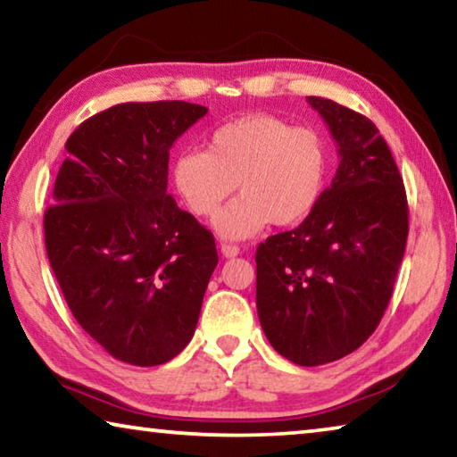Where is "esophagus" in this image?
<instances>
[{"label": "esophagus", "mask_w": 457, "mask_h": 457, "mask_svg": "<svg viewBox=\"0 0 457 457\" xmlns=\"http://www.w3.org/2000/svg\"><path fill=\"white\" fill-rule=\"evenodd\" d=\"M221 253L226 258H236L239 256V247L236 244H221Z\"/></svg>", "instance_id": "1"}]
</instances>
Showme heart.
Returning a JSON list of instances; mask_svg holds the SVG:
<instances>
[{"mask_svg": "<svg viewBox=\"0 0 457 457\" xmlns=\"http://www.w3.org/2000/svg\"><path fill=\"white\" fill-rule=\"evenodd\" d=\"M330 173V146L312 127H294L272 114H247L212 130L205 151H181L171 181L185 205L199 218H213L221 237L256 236L270 221L294 226L320 204Z\"/></svg>", "mask_w": 457, "mask_h": 457, "instance_id": "b5f03b06", "label": "heart"}]
</instances>
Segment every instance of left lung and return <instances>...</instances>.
I'll use <instances>...</instances> for the list:
<instances>
[{"mask_svg":"<svg viewBox=\"0 0 457 457\" xmlns=\"http://www.w3.org/2000/svg\"><path fill=\"white\" fill-rule=\"evenodd\" d=\"M340 163L316 210L256 250V306L270 345L300 367L357 351L389 304L405 253L409 210L378 129L335 100L308 96Z\"/></svg>","mask_w":457,"mask_h":457,"instance_id":"left-lung-1","label":"left lung"}]
</instances>
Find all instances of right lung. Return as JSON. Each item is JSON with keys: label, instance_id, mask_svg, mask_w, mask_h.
<instances>
[{"label": "right lung", "instance_id": "1", "mask_svg": "<svg viewBox=\"0 0 457 457\" xmlns=\"http://www.w3.org/2000/svg\"><path fill=\"white\" fill-rule=\"evenodd\" d=\"M205 112L159 100L84 120L44 213L46 252L74 319L129 365H163L187 346L218 266L212 231L167 193L169 149Z\"/></svg>", "mask_w": 457, "mask_h": 457}]
</instances>
